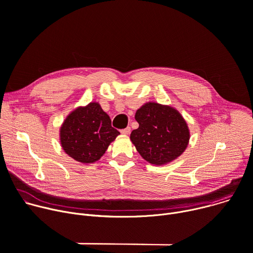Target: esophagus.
Segmentation results:
<instances>
[{"mask_svg": "<svg viewBox=\"0 0 253 253\" xmlns=\"http://www.w3.org/2000/svg\"><path fill=\"white\" fill-rule=\"evenodd\" d=\"M130 131H131V128H130V127H127V128L121 130V134H123V135H128V134L130 133Z\"/></svg>", "mask_w": 253, "mask_h": 253, "instance_id": "1", "label": "esophagus"}]
</instances>
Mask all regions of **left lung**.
<instances>
[{
	"label": "left lung",
	"mask_w": 253,
	"mask_h": 253,
	"mask_svg": "<svg viewBox=\"0 0 253 253\" xmlns=\"http://www.w3.org/2000/svg\"><path fill=\"white\" fill-rule=\"evenodd\" d=\"M139 127L131 132L136 150L152 165L162 166L177 159L187 148L190 131L177 109L147 102L135 113Z\"/></svg>",
	"instance_id": "1"
}]
</instances>
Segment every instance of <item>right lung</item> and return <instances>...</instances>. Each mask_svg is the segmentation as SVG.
Masks as SVG:
<instances>
[{
    "mask_svg": "<svg viewBox=\"0 0 253 253\" xmlns=\"http://www.w3.org/2000/svg\"><path fill=\"white\" fill-rule=\"evenodd\" d=\"M120 134L98 102L79 106L60 127V143L71 158L83 164L98 161Z\"/></svg>",
    "mask_w": 253,
    "mask_h": 253,
    "instance_id": "add662e5",
    "label": "right lung"
}]
</instances>
